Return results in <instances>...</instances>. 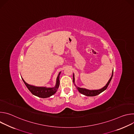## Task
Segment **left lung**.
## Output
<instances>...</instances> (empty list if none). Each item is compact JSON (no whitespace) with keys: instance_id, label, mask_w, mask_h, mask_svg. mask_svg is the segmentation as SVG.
Wrapping results in <instances>:
<instances>
[{"instance_id":"8db88e82","label":"left lung","mask_w":134,"mask_h":134,"mask_svg":"<svg viewBox=\"0 0 134 134\" xmlns=\"http://www.w3.org/2000/svg\"><path fill=\"white\" fill-rule=\"evenodd\" d=\"M113 70L112 71V76L111 78L110 79L109 82L107 83V84H106V85L103 87V88H102L100 90H87L86 88H80L79 87H77V88L78 90V91H79L80 93L86 95V96H88V97H94V96H96V95L100 94L101 93H102V92H103L104 91H105L109 84H110L111 79L112 78V76H113ZM73 82H74V75H73Z\"/></svg>"}]
</instances>
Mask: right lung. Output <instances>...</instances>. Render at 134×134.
Wrapping results in <instances>:
<instances>
[{"instance_id": "1", "label": "right lung", "mask_w": 134, "mask_h": 134, "mask_svg": "<svg viewBox=\"0 0 134 134\" xmlns=\"http://www.w3.org/2000/svg\"><path fill=\"white\" fill-rule=\"evenodd\" d=\"M60 72L58 74V77L57 79V83L56 85L54 87L52 88H47L45 87H36L34 86L30 85L28 84H27L24 80L22 79V80L23 81L24 84L26 86L27 88L29 89V90L33 94V95L37 96L38 97H40L41 98H46L51 97V95H53L58 90L59 86V75L60 74Z\"/></svg>"}]
</instances>
